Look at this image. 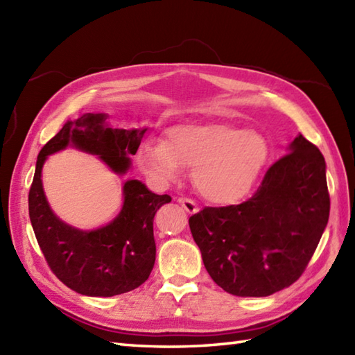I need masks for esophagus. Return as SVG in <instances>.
I'll list each match as a JSON object with an SVG mask.
<instances>
[{
	"mask_svg": "<svg viewBox=\"0 0 355 355\" xmlns=\"http://www.w3.org/2000/svg\"><path fill=\"white\" fill-rule=\"evenodd\" d=\"M178 202L180 205H182V207L186 210L187 214H197V212H200V207H198V205L195 201H192V200H189V198H180L178 200Z\"/></svg>",
	"mask_w": 355,
	"mask_h": 355,
	"instance_id": "obj_1",
	"label": "esophagus"
}]
</instances>
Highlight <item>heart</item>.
<instances>
[{"label":"heart","mask_w":355,"mask_h":355,"mask_svg":"<svg viewBox=\"0 0 355 355\" xmlns=\"http://www.w3.org/2000/svg\"><path fill=\"white\" fill-rule=\"evenodd\" d=\"M270 143L262 134L230 123H182L149 139L135 160L145 175L168 184L193 168V183L206 200L232 205L252 191L268 163Z\"/></svg>","instance_id":"obj_1"}]
</instances>
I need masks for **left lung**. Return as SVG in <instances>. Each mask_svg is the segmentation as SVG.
Returning a JSON list of instances; mask_svg holds the SVG:
<instances>
[{"label": "left lung", "instance_id": "left-lung-1", "mask_svg": "<svg viewBox=\"0 0 355 355\" xmlns=\"http://www.w3.org/2000/svg\"><path fill=\"white\" fill-rule=\"evenodd\" d=\"M329 218L327 163L302 134L238 206L206 207L189 227L210 277L239 297H263L304 273Z\"/></svg>", "mask_w": 355, "mask_h": 355}]
</instances>
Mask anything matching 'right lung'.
<instances>
[{"instance_id": "right-lung-1", "label": "right lung", "mask_w": 355, "mask_h": 355, "mask_svg": "<svg viewBox=\"0 0 355 355\" xmlns=\"http://www.w3.org/2000/svg\"><path fill=\"white\" fill-rule=\"evenodd\" d=\"M105 112H85L67 120L36 160L28 192V215L41 250L53 273L69 288L84 296L111 297L137 288L155 262L154 216L169 195L150 192L139 180H126L119 215L102 227L84 230L64 223L53 212L42 186V168L49 155L67 148L99 157L116 175L131 169L148 128L120 130Z\"/></svg>"}]
</instances>
